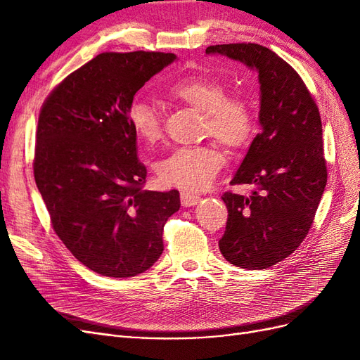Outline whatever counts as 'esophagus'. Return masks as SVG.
I'll return each mask as SVG.
<instances>
[{"label":"esophagus","mask_w":360,"mask_h":360,"mask_svg":"<svg viewBox=\"0 0 360 360\" xmlns=\"http://www.w3.org/2000/svg\"><path fill=\"white\" fill-rule=\"evenodd\" d=\"M180 200H181V204L184 207H191V205L198 204L201 197H200V195H197V193L189 192V191H181L180 192Z\"/></svg>","instance_id":"1"}]
</instances>
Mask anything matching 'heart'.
I'll return each mask as SVG.
<instances>
[{
  "instance_id": "heart-1",
  "label": "heart",
  "mask_w": 360,
  "mask_h": 360,
  "mask_svg": "<svg viewBox=\"0 0 360 360\" xmlns=\"http://www.w3.org/2000/svg\"><path fill=\"white\" fill-rule=\"evenodd\" d=\"M226 85L207 75H193L174 82L167 94L204 112V130L226 147H240L254 135L255 114L243 96L226 94ZM127 120L135 135L153 144L162 135L156 106L144 99L129 105ZM224 158L214 146L179 147L163 158L158 174L163 183L183 189H202L213 181Z\"/></svg>"
}]
</instances>
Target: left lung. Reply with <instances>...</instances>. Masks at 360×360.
Masks as SVG:
<instances>
[{
  "instance_id": "obj_1",
  "label": "left lung",
  "mask_w": 360,
  "mask_h": 360,
  "mask_svg": "<svg viewBox=\"0 0 360 360\" xmlns=\"http://www.w3.org/2000/svg\"><path fill=\"white\" fill-rule=\"evenodd\" d=\"M258 70L261 132L231 184H252L250 195L228 191L224 258L240 269H267L304 240L328 181L319 106L299 73L257 43L205 49Z\"/></svg>"
}]
</instances>
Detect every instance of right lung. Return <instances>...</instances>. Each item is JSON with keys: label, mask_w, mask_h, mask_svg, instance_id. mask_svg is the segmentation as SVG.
I'll return each instance as SVG.
<instances>
[{"label": "right lung", "mask_w": 360, "mask_h": 360, "mask_svg": "<svg viewBox=\"0 0 360 360\" xmlns=\"http://www.w3.org/2000/svg\"><path fill=\"white\" fill-rule=\"evenodd\" d=\"M176 56L102 52L66 76L43 102L32 169L51 225L96 274L130 278L153 266L179 191H144L127 110L151 76Z\"/></svg>", "instance_id": "1"}]
</instances>
